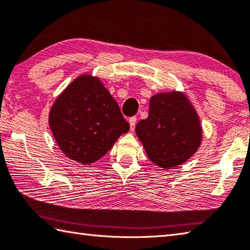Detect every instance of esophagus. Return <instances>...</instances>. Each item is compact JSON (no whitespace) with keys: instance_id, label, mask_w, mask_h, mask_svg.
<instances>
[{"instance_id":"34e87169","label":"esophagus","mask_w":250,"mask_h":250,"mask_svg":"<svg viewBox=\"0 0 250 250\" xmlns=\"http://www.w3.org/2000/svg\"><path fill=\"white\" fill-rule=\"evenodd\" d=\"M136 121H137V119H136V117H131V119L129 120V127H130V131H133V130L135 129Z\"/></svg>"}]
</instances>
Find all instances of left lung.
Wrapping results in <instances>:
<instances>
[{"instance_id": "obj_1", "label": "left lung", "mask_w": 250, "mask_h": 250, "mask_svg": "<svg viewBox=\"0 0 250 250\" xmlns=\"http://www.w3.org/2000/svg\"><path fill=\"white\" fill-rule=\"evenodd\" d=\"M148 158L163 169L182 166L199 149L202 126L186 93L167 91L150 99L149 114L136 125Z\"/></svg>"}]
</instances>
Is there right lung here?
Instances as JSON below:
<instances>
[{"label": "right lung", "instance_id": "add662e5", "mask_svg": "<svg viewBox=\"0 0 250 250\" xmlns=\"http://www.w3.org/2000/svg\"><path fill=\"white\" fill-rule=\"evenodd\" d=\"M56 144L78 163H95L129 130L120 106L100 78L83 74L56 98L49 113Z\"/></svg>", "mask_w": 250, "mask_h": 250}]
</instances>
